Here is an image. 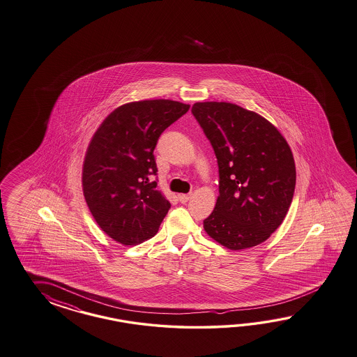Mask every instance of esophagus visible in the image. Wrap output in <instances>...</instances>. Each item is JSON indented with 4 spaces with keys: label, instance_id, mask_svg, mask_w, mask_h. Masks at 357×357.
Here are the masks:
<instances>
[{
    "label": "esophagus",
    "instance_id": "1",
    "mask_svg": "<svg viewBox=\"0 0 357 357\" xmlns=\"http://www.w3.org/2000/svg\"><path fill=\"white\" fill-rule=\"evenodd\" d=\"M192 195L191 193H182V195H179V201L182 202V204H185V202H188V201L191 200Z\"/></svg>",
    "mask_w": 357,
    "mask_h": 357
}]
</instances>
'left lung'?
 I'll return each mask as SVG.
<instances>
[{
	"label": "left lung",
	"mask_w": 357,
	"mask_h": 357,
	"mask_svg": "<svg viewBox=\"0 0 357 357\" xmlns=\"http://www.w3.org/2000/svg\"><path fill=\"white\" fill-rule=\"evenodd\" d=\"M217 157L219 196L204 229L231 250L266 241L282 223L296 188V164L280 131L226 102L192 105Z\"/></svg>",
	"instance_id": "1"
}]
</instances>
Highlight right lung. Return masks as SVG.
<instances>
[{"instance_id":"add662e5","label":"right lung","mask_w":357,"mask_h":357,"mask_svg":"<svg viewBox=\"0 0 357 357\" xmlns=\"http://www.w3.org/2000/svg\"><path fill=\"white\" fill-rule=\"evenodd\" d=\"M190 105L140 100L116 108L87 147L82 187L98 226L114 241L137 245L153 237L170 209L158 191L157 140Z\"/></svg>"}]
</instances>
